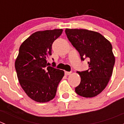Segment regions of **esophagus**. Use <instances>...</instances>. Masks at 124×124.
Wrapping results in <instances>:
<instances>
[{"instance_id": "1", "label": "esophagus", "mask_w": 124, "mask_h": 124, "mask_svg": "<svg viewBox=\"0 0 124 124\" xmlns=\"http://www.w3.org/2000/svg\"><path fill=\"white\" fill-rule=\"evenodd\" d=\"M71 74V72H68V71H65V74L66 75V76H68V75Z\"/></svg>"}]
</instances>
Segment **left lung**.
<instances>
[{"mask_svg": "<svg viewBox=\"0 0 124 124\" xmlns=\"http://www.w3.org/2000/svg\"><path fill=\"white\" fill-rule=\"evenodd\" d=\"M65 33L82 61L88 59L89 69L78 71L81 82L75 88L80 96L91 98L100 93L108 84L115 58L110 42L102 35L86 29H66Z\"/></svg>", "mask_w": 124, "mask_h": 124, "instance_id": "obj_1", "label": "left lung"}]
</instances>
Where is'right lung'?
I'll use <instances>...</instances> for the list:
<instances>
[{"instance_id":"right-lung-1","label":"right lung","mask_w":124,"mask_h":124,"mask_svg":"<svg viewBox=\"0 0 124 124\" xmlns=\"http://www.w3.org/2000/svg\"><path fill=\"white\" fill-rule=\"evenodd\" d=\"M62 29L38 31L22 44L15 62L21 86L33 100L46 102L54 98L64 71L48 66L47 58L52 55L53 42ZM55 66V65H54Z\"/></svg>"}]
</instances>
